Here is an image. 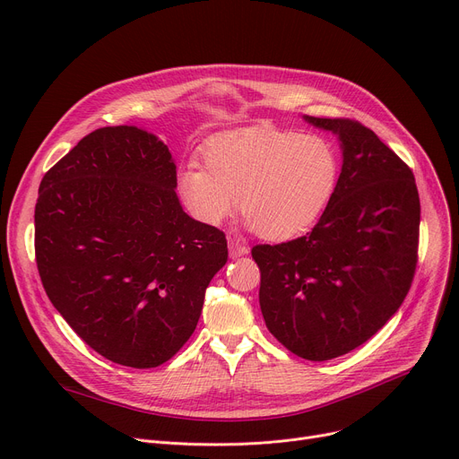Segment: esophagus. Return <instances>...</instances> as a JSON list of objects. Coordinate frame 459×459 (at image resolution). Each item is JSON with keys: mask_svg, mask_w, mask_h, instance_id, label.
<instances>
[{"mask_svg": "<svg viewBox=\"0 0 459 459\" xmlns=\"http://www.w3.org/2000/svg\"><path fill=\"white\" fill-rule=\"evenodd\" d=\"M229 251H230L232 258H239V256H246L249 253V247L244 242H239V239L230 238L229 239Z\"/></svg>", "mask_w": 459, "mask_h": 459, "instance_id": "esophagus-1", "label": "esophagus"}]
</instances>
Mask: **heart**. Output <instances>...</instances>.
<instances>
[{"label":"heart","instance_id":"b5f03b06","mask_svg":"<svg viewBox=\"0 0 459 459\" xmlns=\"http://www.w3.org/2000/svg\"><path fill=\"white\" fill-rule=\"evenodd\" d=\"M204 167L178 175L186 208L206 225L225 223L236 208L251 229L273 242L292 239L315 225L339 186L341 160L320 135L249 126L212 137Z\"/></svg>","mask_w":459,"mask_h":459}]
</instances>
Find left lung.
Listing matches in <instances>:
<instances>
[{
    "label": "left lung",
    "mask_w": 459,
    "mask_h": 459,
    "mask_svg": "<svg viewBox=\"0 0 459 459\" xmlns=\"http://www.w3.org/2000/svg\"><path fill=\"white\" fill-rule=\"evenodd\" d=\"M305 120L339 137V186L307 236L251 255L270 333L298 357L329 360L365 344L403 303L417 268L420 201L411 169L370 128Z\"/></svg>",
    "instance_id": "8db88e82"
}]
</instances>
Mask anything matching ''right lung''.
I'll return each instance as SVG.
<instances>
[{
	"mask_svg": "<svg viewBox=\"0 0 459 459\" xmlns=\"http://www.w3.org/2000/svg\"><path fill=\"white\" fill-rule=\"evenodd\" d=\"M175 187L167 144L137 126L91 132L39 187L44 290L80 339L117 365L171 359L229 258L225 234L189 217Z\"/></svg>",
	"mask_w": 459,
	"mask_h": 459,
	"instance_id": "right-lung-1",
	"label": "right lung"
}]
</instances>
